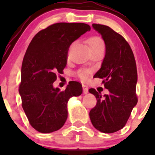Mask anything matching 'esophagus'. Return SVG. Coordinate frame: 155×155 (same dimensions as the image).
<instances>
[{
  "mask_svg": "<svg viewBox=\"0 0 155 155\" xmlns=\"http://www.w3.org/2000/svg\"><path fill=\"white\" fill-rule=\"evenodd\" d=\"M82 87H83L84 94H87V92H88V87H87L85 85H82Z\"/></svg>",
  "mask_w": 155,
  "mask_h": 155,
  "instance_id": "obj_1",
  "label": "esophagus"
}]
</instances>
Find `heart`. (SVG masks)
<instances>
[{
  "label": "heart",
  "mask_w": 155,
  "mask_h": 155,
  "mask_svg": "<svg viewBox=\"0 0 155 155\" xmlns=\"http://www.w3.org/2000/svg\"><path fill=\"white\" fill-rule=\"evenodd\" d=\"M87 44H88L89 48L96 47V46L104 45V42H103V40L100 37H93L88 39V40H87ZM79 75H80V76L82 79H86L87 76V72L85 71V70H82V71L80 72Z\"/></svg>",
  "instance_id": "obj_1"
}]
</instances>
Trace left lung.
Listing matches in <instances>:
<instances>
[{"mask_svg": "<svg viewBox=\"0 0 155 155\" xmlns=\"http://www.w3.org/2000/svg\"><path fill=\"white\" fill-rule=\"evenodd\" d=\"M92 27L102 36L106 45L101 68L94 77L104 79L109 94L102 96L95 89H89L97 98L96 106L89 116L97 130L112 134L125 126L138 101L137 64L132 49L122 36L104 25L93 24Z\"/></svg>", "mask_w": 155, "mask_h": 155, "instance_id": "1", "label": "left lung"}]
</instances>
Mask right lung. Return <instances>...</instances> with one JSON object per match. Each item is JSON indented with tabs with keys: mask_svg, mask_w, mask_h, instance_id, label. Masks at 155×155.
<instances>
[{
	"mask_svg": "<svg viewBox=\"0 0 155 155\" xmlns=\"http://www.w3.org/2000/svg\"><path fill=\"white\" fill-rule=\"evenodd\" d=\"M91 30L85 23L60 22L39 31L24 56L19 94L31 125L43 134L61 129L68 118V102L82 94L79 82L69 83L64 91L53 87L57 73L67 65L69 47Z\"/></svg>",
	"mask_w": 155,
	"mask_h": 155,
	"instance_id": "right-lung-1",
	"label": "right lung"
}]
</instances>
